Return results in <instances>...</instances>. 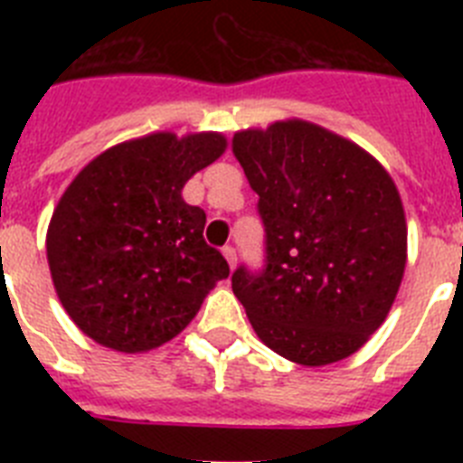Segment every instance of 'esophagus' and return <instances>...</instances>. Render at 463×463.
<instances>
[{"label": "esophagus", "mask_w": 463, "mask_h": 463, "mask_svg": "<svg viewBox=\"0 0 463 463\" xmlns=\"http://www.w3.org/2000/svg\"><path fill=\"white\" fill-rule=\"evenodd\" d=\"M222 252H224V257H227L229 267L234 269L236 267V248H232V245H224Z\"/></svg>", "instance_id": "obj_1"}]
</instances>
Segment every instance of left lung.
Returning <instances> with one entry per match:
<instances>
[{
  "mask_svg": "<svg viewBox=\"0 0 463 463\" xmlns=\"http://www.w3.org/2000/svg\"><path fill=\"white\" fill-rule=\"evenodd\" d=\"M257 192L264 261L232 289L257 336L304 366L357 353L384 322L406 269V218L390 174L304 120L232 138Z\"/></svg>",
  "mask_w": 463,
  "mask_h": 463,
  "instance_id": "obj_1",
  "label": "left lung"
}]
</instances>
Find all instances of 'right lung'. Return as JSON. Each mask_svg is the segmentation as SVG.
<instances>
[{
	"instance_id": "obj_1",
	"label": "right lung",
	"mask_w": 463,
	"mask_h": 463,
	"mask_svg": "<svg viewBox=\"0 0 463 463\" xmlns=\"http://www.w3.org/2000/svg\"><path fill=\"white\" fill-rule=\"evenodd\" d=\"M224 146L220 134H150L101 153L67 187L48 227V264L64 310L92 341L153 350L229 276L203 239L206 213L181 196Z\"/></svg>"
}]
</instances>
